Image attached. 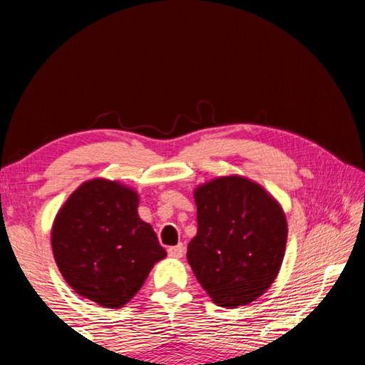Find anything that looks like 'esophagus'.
I'll use <instances>...</instances> for the list:
<instances>
[{
    "mask_svg": "<svg viewBox=\"0 0 365 365\" xmlns=\"http://www.w3.org/2000/svg\"><path fill=\"white\" fill-rule=\"evenodd\" d=\"M168 252H169L170 257H182L183 252H185V248H183V245L170 246V248L168 250Z\"/></svg>",
    "mask_w": 365,
    "mask_h": 365,
    "instance_id": "obj_1",
    "label": "esophagus"
}]
</instances>
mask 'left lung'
Masks as SVG:
<instances>
[{"instance_id": "left-lung-1", "label": "left lung", "mask_w": 365, "mask_h": 365, "mask_svg": "<svg viewBox=\"0 0 365 365\" xmlns=\"http://www.w3.org/2000/svg\"><path fill=\"white\" fill-rule=\"evenodd\" d=\"M195 202L191 270L217 306L250 304L279 275L288 237L285 212L261 185L240 175L200 185Z\"/></svg>"}]
</instances>
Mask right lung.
Masks as SVG:
<instances>
[{"label":"right lung","mask_w":365,"mask_h":365,"mask_svg":"<svg viewBox=\"0 0 365 365\" xmlns=\"http://www.w3.org/2000/svg\"><path fill=\"white\" fill-rule=\"evenodd\" d=\"M138 193L106 178L80 185L59 209L51 230L54 261L77 294L117 309L143 287L168 256L153 227L140 219Z\"/></svg>","instance_id":"add662e5"}]
</instances>
